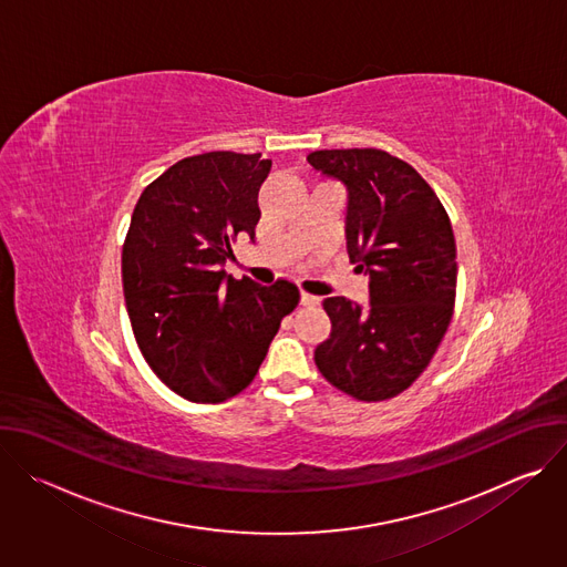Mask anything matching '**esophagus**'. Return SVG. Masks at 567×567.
Masks as SVG:
<instances>
[{
	"label": "esophagus",
	"mask_w": 567,
	"mask_h": 567,
	"mask_svg": "<svg viewBox=\"0 0 567 567\" xmlns=\"http://www.w3.org/2000/svg\"><path fill=\"white\" fill-rule=\"evenodd\" d=\"M320 302V298L318 296H311V293H300V305L302 307H313V305H318Z\"/></svg>",
	"instance_id": "1"
}]
</instances>
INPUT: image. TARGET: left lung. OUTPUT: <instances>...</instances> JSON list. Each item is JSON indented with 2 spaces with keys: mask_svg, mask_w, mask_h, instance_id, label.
I'll return each mask as SVG.
<instances>
[{
  "mask_svg": "<svg viewBox=\"0 0 567 567\" xmlns=\"http://www.w3.org/2000/svg\"><path fill=\"white\" fill-rule=\"evenodd\" d=\"M309 166L346 186L350 262L368 276V302L326 298L330 339L313 361L361 401L406 390L437 352L455 305V237L433 188L406 161L374 147L316 150Z\"/></svg>",
  "mask_w": 567,
  "mask_h": 567,
  "instance_id": "8db88e82",
  "label": "left lung"
}]
</instances>
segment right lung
<instances>
[{"mask_svg": "<svg viewBox=\"0 0 567 567\" xmlns=\"http://www.w3.org/2000/svg\"><path fill=\"white\" fill-rule=\"evenodd\" d=\"M262 154L206 152L177 161L136 202L123 247V291L136 343L171 390L217 403L258 374L280 320L298 305L287 280H235L230 241L256 237Z\"/></svg>", "mask_w": 567, "mask_h": 567, "instance_id": "1", "label": "right lung"}]
</instances>
